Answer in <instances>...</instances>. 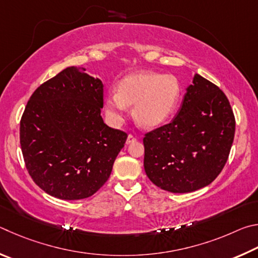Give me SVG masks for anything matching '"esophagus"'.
<instances>
[{
  "label": "esophagus",
  "mask_w": 258,
  "mask_h": 258,
  "mask_svg": "<svg viewBox=\"0 0 258 258\" xmlns=\"http://www.w3.org/2000/svg\"><path fill=\"white\" fill-rule=\"evenodd\" d=\"M134 142H136V137H135L134 135L129 134V135H128V138H126L125 144H126V145H129V144H132V143H134Z\"/></svg>",
  "instance_id": "obj_1"
}]
</instances>
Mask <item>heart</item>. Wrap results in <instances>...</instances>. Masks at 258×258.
<instances>
[{
    "mask_svg": "<svg viewBox=\"0 0 258 258\" xmlns=\"http://www.w3.org/2000/svg\"><path fill=\"white\" fill-rule=\"evenodd\" d=\"M181 96V87L172 75L136 72L124 77L117 92H110L104 101L108 119L114 124L124 121L128 105L134 116L145 128L160 125L173 114Z\"/></svg>",
    "mask_w": 258,
    "mask_h": 258,
    "instance_id": "1",
    "label": "heart"
}]
</instances>
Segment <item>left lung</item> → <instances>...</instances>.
Returning <instances> with one entry per match:
<instances>
[{
	"label": "left lung",
	"mask_w": 258,
	"mask_h": 258,
	"mask_svg": "<svg viewBox=\"0 0 258 258\" xmlns=\"http://www.w3.org/2000/svg\"><path fill=\"white\" fill-rule=\"evenodd\" d=\"M234 128L224 93L195 74L177 116L143 139L147 177L155 186L175 194L209 186L227 163Z\"/></svg>",
	"instance_id": "left-lung-1"
}]
</instances>
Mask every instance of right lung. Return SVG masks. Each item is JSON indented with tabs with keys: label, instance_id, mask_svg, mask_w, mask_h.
<instances>
[{
	"label": "right lung",
	"instance_id": "right-lung-1",
	"mask_svg": "<svg viewBox=\"0 0 258 258\" xmlns=\"http://www.w3.org/2000/svg\"><path fill=\"white\" fill-rule=\"evenodd\" d=\"M69 67L40 85L20 121V145L31 179L58 200L94 195L107 181L128 135L101 115V79Z\"/></svg>",
	"mask_w": 258,
	"mask_h": 258
}]
</instances>
